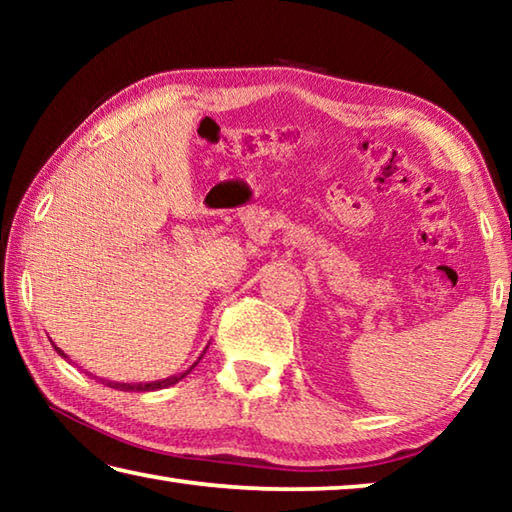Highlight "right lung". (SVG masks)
<instances>
[{
  "label": "right lung",
  "instance_id": "1",
  "mask_svg": "<svg viewBox=\"0 0 512 512\" xmlns=\"http://www.w3.org/2000/svg\"><path fill=\"white\" fill-rule=\"evenodd\" d=\"M58 350V348H56ZM58 354L60 357H65V352L63 350H58ZM194 368V366H192ZM189 372V370H187ZM187 372H183V375H178V377H169V379H162V381H151V384H112V381H108V386L110 388H119V391H137V393H144V391H160V388H167V386H171V384H176V381H180L183 379Z\"/></svg>",
  "mask_w": 512,
  "mask_h": 512
}]
</instances>
